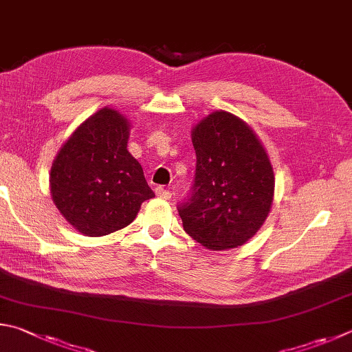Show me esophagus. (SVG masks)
Here are the masks:
<instances>
[{
  "instance_id": "esophagus-1",
  "label": "esophagus",
  "mask_w": 352,
  "mask_h": 352,
  "mask_svg": "<svg viewBox=\"0 0 352 352\" xmlns=\"http://www.w3.org/2000/svg\"><path fill=\"white\" fill-rule=\"evenodd\" d=\"M155 194H157L160 198H164V200H169V198L172 197L170 190L164 189L163 186H157V188H155Z\"/></svg>"
}]
</instances>
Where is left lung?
Masks as SVG:
<instances>
[{
	"label": "left lung",
	"instance_id": "obj_1",
	"mask_svg": "<svg viewBox=\"0 0 352 352\" xmlns=\"http://www.w3.org/2000/svg\"><path fill=\"white\" fill-rule=\"evenodd\" d=\"M197 155L190 195L178 204L183 228L212 251L241 246L271 210L274 170L245 121L217 111L192 129Z\"/></svg>",
	"mask_w": 352,
	"mask_h": 352
}]
</instances>
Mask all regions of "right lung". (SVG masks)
I'll return each mask as SVG.
<instances>
[{
  "label": "right lung",
  "mask_w": 352,
  "mask_h": 352,
  "mask_svg": "<svg viewBox=\"0 0 352 352\" xmlns=\"http://www.w3.org/2000/svg\"><path fill=\"white\" fill-rule=\"evenodd\" d=\"M129 121L103 107L63 144L50 169V194L61 215L87 237L129 225L155 197L129 151Z\"/></svg>",
  "instance_id": "right-lung-1"
}]
</instances>
